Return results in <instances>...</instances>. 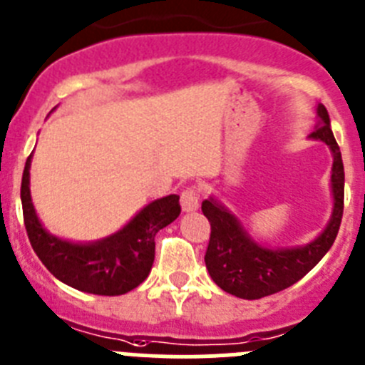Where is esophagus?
I'll return each mask as SVG.
<instances>
[{"mask_svg":"<svg viewBox=\"0 0 365 365\" xmlns=\"http://www.w3.org/2000/svg\"><path fill=\"white\" fill-rule=\"evenodd\" d=\"M198 202H200V196H198V190L196 189H185L182 192V198H180V203H182V209L185 212H192L198 209Z\"/></svg>","mask_w":365,"mask_h":365,"instance_id":"34e87169","label":"esophagus"}]
</instances>
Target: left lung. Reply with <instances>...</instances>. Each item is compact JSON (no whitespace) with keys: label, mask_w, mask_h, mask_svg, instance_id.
<instances>
[{"label":"left lung","mask_w":365,"mask_h":365,"mask_svg":"<svg viewBox=\"0 0 365 365\" xmlns=\"http://www.w3.org/2000/svg\"><path fill=\"white\" fill-rule=\"evenodd\" d=\"M309 138L326 143L333 156V211L324 231L307 244L269 247L256 242L238 216L232 215L216 196H209L202 202L203 215L211 223V240L205 252L207 271L225 293L244 300H258L284 291L304 278L333 245L344 212V163L340 147L331 130L329 114L322 103L317 107V125Z\"/></svg>","instance_id":"obj_1"}]
</instances>
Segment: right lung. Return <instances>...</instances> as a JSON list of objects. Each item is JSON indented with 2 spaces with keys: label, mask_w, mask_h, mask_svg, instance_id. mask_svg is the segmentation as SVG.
Segmentation results:
<instances>
[{
  "label": "right lung",
  "mask_w": 365,
  "mask_h": 365,
  "mask_svg": "<svg viewBox=\"0 0 365 365\" xmlns=\"http://www.w3.org/2000/svg\"><path fill=\"white\" fill-rule=\"evenodd\" d=\"M31 162L21 178L23 220L29 240L56 278L71 287L101 297H118L133 291L149 277L154 262V236L182 212L178 195L154 200L142 207L113 235L94 242H72L45 229L31 196Z\"/></svg>",
  "instance_id": "right-lung-1"
}]
</instances>
